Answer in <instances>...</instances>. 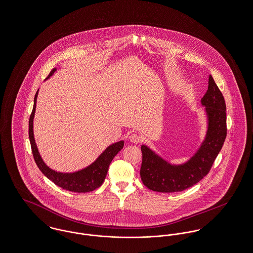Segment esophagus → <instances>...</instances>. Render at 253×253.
<instances>
[{
	"mask_svg": "<svg viewBox=\"0 0 253 253\" xmlns=\"http://www.w3.org/2000/svg\"><path fill=\"white\" fill-rule=\"evenodd\" d=\"M129 139L133 143H139L142 140V136L140 134H137V133H133V134H130Z\"/></svg>",
	"mask_w": 253,
	"mask_h": 253,
	"instance_id": "34e87169",
	"label": "esophagus"
}]
</instances>
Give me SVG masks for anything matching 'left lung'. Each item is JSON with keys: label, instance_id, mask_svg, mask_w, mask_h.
<instances>
[{"label": "left lung", "instance_id": "1", "mask_svg": "<svg viewBox=\"0 0 253 253\" xmlns=\"http://www.w3.org/2000/svg\"><path fill=\"white\" fill-rule=\"evenodd\" d=\"M208 119L204 141L185 163L167 162L147 145H141L140 178L150 190L172 193L183 191L206 177L223 147L226 136V113L223 93L209 75L208 89L201 99Z\"/></svg>", "mask_w": 253, "mask_h": 253}]
</instances>
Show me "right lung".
<instances>
[{"mask_svg":"<svg viewBox=\"0 0 253 253\" xmlns=\"http://www.w3.org/2000/svg\"><path fill=\"white\" fill-rule=\"evenodd\" d=\"M56 70H57L56 68L52 69V71L49 73V75L45 78V80L53 75L56 72ZM38 91L39 89L36 91V94L34 96V105H33L32 113L30 115V122H29L30 145H31L34 161L37 164L38 168L46 178L50 179L52 182H54L56 185H58L59 187L65 190H69L76 193H86V192L95 190L103 183L110 164L119 151L123 148L124 141L120 140L116 143L109 145L92 164H89V166L81 170L71 172V173H63V172H58L49 168L43 161L38 151L35 138H34V134H33V119H34L35 110H36Z\"/></svg>","mask_w":253,"mask_h":253,"instance_id":"add662e5","label":"right lung"}]
</instances>
